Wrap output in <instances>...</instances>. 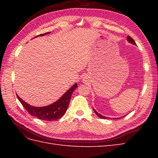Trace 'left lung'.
I'll return each mask as SVG.
<instances>
[{
  "mask_svg": "<svg viewBox=\"0 0 158 158\" xmlns=\"http://www.w3.org/2000/svg\"><path fill=\"white\" fill-rule=\"evenodd\" d=\"M127 41H128L129 43H132V44H134V45H136V43L135 42V41H134V39L132 38V37H130V36H127ZM93 110L95 112V113L97 115H98L100 118H101V119H109L108 117H105V116H103V115H100V114H99L98 112H96V110L93 108ZM123 117H124V116H123ZM116 119H117V118H115Z\"/></svg>",
  "mask_w": 158,
  "mask_h": 158,
  "instance_id": "8db88e82",
  "label": "left lung"
}]
</instances>
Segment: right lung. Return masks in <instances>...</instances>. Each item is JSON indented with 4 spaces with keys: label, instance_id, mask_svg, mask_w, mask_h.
<instances>
[{
    "label": "right lung",
    "instance_id": "right-lung-1",
    "mask_svg": "<svg viewBox=\"0 0 158 158\" xmlns=\"http://www.w3.org/2000/svg\"><path fill=\"white\" fill-rule=\"evenodd\" d=\"M49 33L50 32H46L45 34L38 35L35 36V37H37L39 36H44L45 35L49 34ZM77 88V84L75 83L62 96L61 98L57 100L56 102L52 104V105L42 107H37L30 105L29 104L26 103L23 100L20 98L18 94H16V96L17 98L19 100V102H21L22 106L24 107V109L27 110L30 115L35 116L40 119L51 122V121L59 119L64 115L67 109H68L70 100V98H71L72 94Z\"/></svg>",
    "mask_w": 158,
    "mask_h": 158
}]
</instances>
